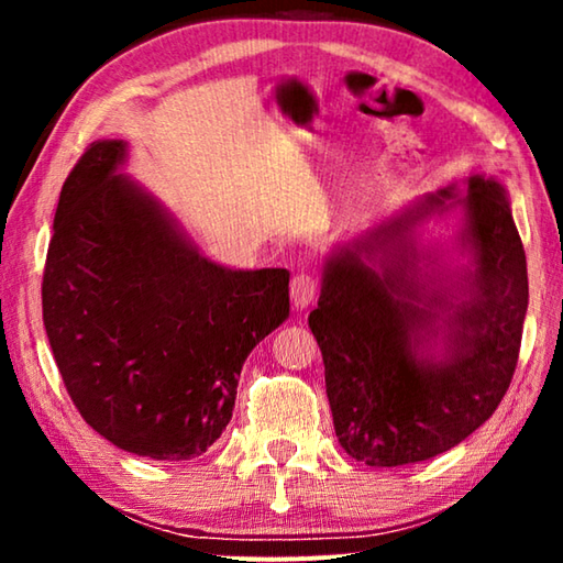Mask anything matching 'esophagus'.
I'll use <instances>...</instances> for the list:
<instances>
[{"label":"esophagus","mask_w":563,"mask_h":563,"mask_svg":"<svg viewBox=\"0 0 563 563\" xmlns=\"http://www.w3.org/2000/svg\"><path fill=\"white\" fill-rule=\"evenodd\" d=\"M318 292V280L316 275L310 273H298L295 278L290 280V300L298 310L308 308V305L312 302V298H316Z\"/></svg>","instance_id":"obj_1"}]
</instances>
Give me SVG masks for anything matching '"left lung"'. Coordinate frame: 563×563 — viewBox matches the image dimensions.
Here are the masks:
<instances>
[{
	"instance_id": "left-lung-1",
	"label": "left lung",
	"mask_w": 563,
	"mask_h": 563,
	"mask_svg": "<svg viewBox=\"0 0 563 563\" xmlns=\"http://www.w3.org/2000/svg\"><path fill=\"white\" fill-rule=\"evenodd\" d=\"M456 198L454 186L338 247L308 318L338 440L369 466L452 450L494 415L517 369L529 280L507 190L497 178L472 176L464 198ZM454 205L465 208L461 244L475 268L452 289H430L432 279L418 278L411 228ZM440 321L445 355L434 358Z\"/></svg>"
}]
</instances>
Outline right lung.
<instances>
[{
    "mask_svg": "<svg viewBox=\"0 0 563 563\" xmlns=\"http://www.w3.org/2000/svg\"><path fill=\"white\" fill-rule=\"evenodd\" d=\"M123 158V141H93L64 180L42 283L46 338L89 427L131 454L190 460L231 422L245 357L288 318L290 273L203 258L119 174Z\"/></svg>",
    "mask_w": 563,
    "mask_h": 563,
    "instance_id": "right-lung-1",
    "label": "right lung"
}]
</instances>
